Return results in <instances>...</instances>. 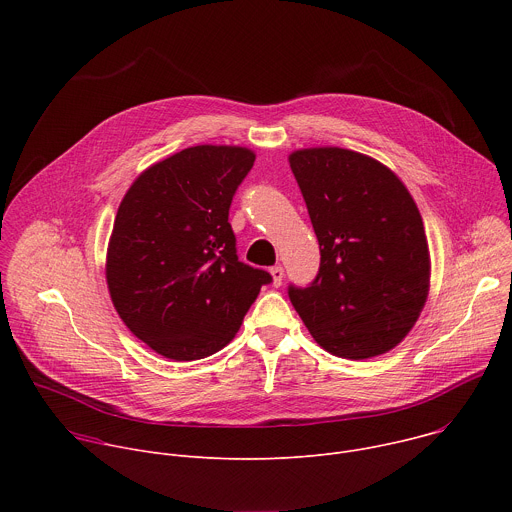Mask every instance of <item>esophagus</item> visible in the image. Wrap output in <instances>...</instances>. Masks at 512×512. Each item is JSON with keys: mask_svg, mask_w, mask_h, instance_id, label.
Here are the masks:
<instances>
[{"mask_svg": "<svg viewBox=\"0 0 512 512\" xmlns=\"http://www.w3.org/2000/svg\"><path fill=\"white\" fill-rule=\"evenodd\" d=\"M269 273H271L273 285L279 287V285H281V279H283V267H281V265H273V267H269Z\"/></svg>", "mask_w": 512, "mask_h": 512, "instance_id": "1", "label": "esophagus"}]
</instances>
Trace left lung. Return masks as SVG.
<instances>
[{
	"instance_id": "left-lung-1",
	"label": "left lung",
	"mask_w": 512,
	"mask_h": 512,
	"mask_svg": "<svg viewBox=\"0 0 512 512\" xmlns=\"http://www.w3.org/2000/svg\"><path fill=\"white\" fill-rule=\"evenodd\" d=\"M320 243V271L289 300L330 354L362 360L395 348L429 294L431 259L419 208L379 160L344 148L289 154Z\"/></svg>"
}]
</instances>
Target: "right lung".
Masks as SVG:
<instances>
[{
    "label": "right lung",
    "instance_id": "right-lung-1",
    "mask_svg": "<svg viewBox=\"0 0 512 512\" xmlns=\"http://www.w3.org/2000/svg\"><path fill=\"white\" fill-rule=\"evenodd\" d=\"M255 152L192 145L145 168L125 192L105 277L125 326L170 360H198L239 332L263 269L239 261L229 208Z\"/></svg>",
    "mask_w": 512,
    "mask_h": 512
}]
</instances>
